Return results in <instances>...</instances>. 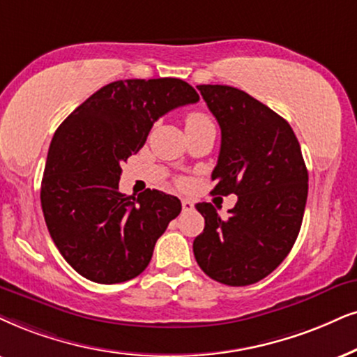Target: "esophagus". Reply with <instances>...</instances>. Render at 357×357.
<instances>
[{
	"label": "esophagus",
	"mask_w": 357,
	"mask_h": 357,
	"mask_svg": "<svg viewBox=\"0 0 357 357\" xmlns=\"http://www.w3.org/2000/svg\"><path fill=\"white\" fill-rule=\"evenodd\" d=\"M181 204H183V211H184V212L194 209V202H192L191 199H183Z\"/></svg>",
	"instance_id": "34e87169"
}]
</instances>
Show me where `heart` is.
Wrapping results in <instances>:
<instances>
[{
    "label": "heart",
    "instance_id": "obj_1",
    "mask_svg": "<svg viewBox=\"0 0 357 357\" xmlns=\"http://www.w3.org/2000/svg\"><path fill=\"white\" fill-rule=\"evenodd\" d=\"M206 123H212V120L206 114H202V112H191V114H188L186 116V130Z\"/></svg>",
    "mask_w": 357,
    "mask_h": 357
}]
</instances>
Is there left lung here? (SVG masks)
Returning a JSON list of instances; mask_svg holds the SVG:
<instances>
[{"label":"left lung","mask_w":357,"mask_h":357,"mask_svg":"<svg viewBox=\"0 0 357 357\" xmlns=\"http://www.w3.org/2000/svg\"><path fill=\"white\" fill-rule=\"evenodd\" d=\"M220 126L212 194H237L227 219L211 202L192 250L202 272L229 287L260 282L285 260L298 237L308 171L291 126L272 108L229 85H197Z\"/></svg>","instance_id":"left-lung-1"}]
</instances>
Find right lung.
I'll use <instances>...</instances> for the list:
<instances>
[{
	"label": "right lung",
	"instance_id": "add662e5",
	"mask_svg": "<svg viewBox=\"0 0 357 357\" xmlns=\"http://www.w3.org/2000/svg\"><path fill=\"white\" fill-rule=\"evenodd\" d=\"M199 96L181 79L116 80L75 108L54 133L40 206L54 243L75 272L112 285L138 277L181 201L158 189L119 191L121 165L155 121Z\"/></svg>",
	"mask_w": 357,
	"mask_h": 357
}]
</instances>
